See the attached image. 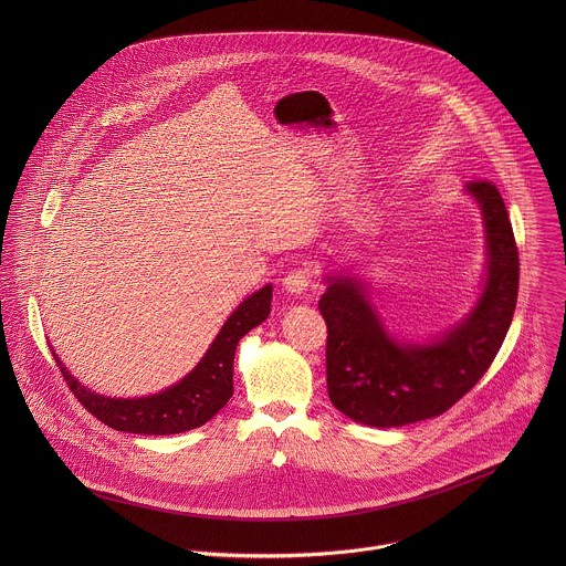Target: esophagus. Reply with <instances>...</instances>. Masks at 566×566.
Here are the masks:
<instances>
[{"instance_id":"obj_1","label":"esophagus","mask_w":566,"mask_h":566,"mask_svg":"<svg viewBox=\"0 0 566 566\" xmlns=\"http://www.w3.org/2000/svg\"><path fill=\"white\" fill-rule=\"evenodd\" d=\"M312 276H314L312 268H307V265L294 268V270H290V272L285 274V279H283V287H285L290 294L301 296V294H305V292H307V287H310V283H312Z\"/></svg>"}]
</instances>
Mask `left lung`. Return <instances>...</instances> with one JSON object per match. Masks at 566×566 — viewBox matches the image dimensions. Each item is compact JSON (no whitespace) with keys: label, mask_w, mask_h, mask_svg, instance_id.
Returning <instances> with one entry per match:
<instances>
[{"label":"left lung","mask_w":566,"mask_h":566,"mask_svg":"<svg viewBox=\"0 0 566 566\" xmlns=\"http://www.w3.org/2000/svg\"><path fill=\"white\" fill-rule=\"evenodd\" d=\"M485 224L488 274L473 312L429 344H401L379 321L366 287L328 276L318 303L326 323L328 399L355 422L403 427L444 413L484 377L512 323L518 248L494 182L471 180Z\"/></svg>","instance_id":"8db88e82"}]
</instances>
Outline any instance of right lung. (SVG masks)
Returning <instances> with one entry per match:
<instances>
[{
  "label": "right lung",
  "instance_id": "obj_1",
  "mask_svg": "<svg viewBox=\"0 0 566 566\" xmlns=\"http://www.w3.org/2000/svg\"><path fill=\"white\" fill-rule=\"evenodd\" d=\"M272 285L250 294L224 323L200 364L176 386L155 397L111 399L81 386L54 355L63 379L84 409L104 424L146 436H169L196 429L211 420L233 397V357L243 335L270 314Z\"/></svg>",
  "mask_w": 566,
  "mask_h": 566
}]
</instances>
